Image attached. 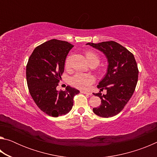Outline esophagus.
<instances>
[{
	"mask_svg": "<svg viewBox=\"0 0 157 157\" xmlns=\"http://www.w3.org/2000/svg\"><path fill=\"white\" fill-rule=\"evenodd\" d=\"M81 93H82V94H87V95H91V93H89V92H86V91H82Z\"/></svg>",
	"mask_w": 157,
	"mask_h": 157,
	"instance_id": "34e87169",
	"label": "esophagus"
}]
</instances>
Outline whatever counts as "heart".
<instances>
[{
  "instance_id": "b5f03b06",
  "label": "heart",
  "mask_w": 157,
  "mask_h": 157,
  "mask_svg": "<svg viewBox=\"0 0 157 157\" xmlns=\"http://www.w3.org/2000/svg\"><path fill=\"white\" fill-rule=\"evenodd\" d=\"M85 55L89 63H95L98 65L100 62V57L96 53L88 50L85 52ZM71 55H68L66 57L64 62V66L66 68L70 67V62H71ZM95 82L94 77L89 75V74H83V73H77L71 79V82L74 86L77 88L88 90L91 87V85Z\"/></svg>"
}]
</instances>
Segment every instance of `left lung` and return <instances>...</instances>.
Listing matches in <instances>:
<instances>
[{
	"label": "left lung",
	"instance_id": "left-lung-1",
	"mask_svg": "<svg viewBox=\"0 0 157 157\" xmlns=\"http://www.w3.org/2000/svg\"><path fill=\"white\" fill-rule=\"evenodd\" d=\"M86 45L100 50L105 55L109 65L105 78L99 82L100 91L94 95L101 99V105L93 109L94 113L102 118L117 115L123 109L136 89L139 69L134 55L113 41ZM107 90L105 95L101 94Z\"/></svg>",
	"mask_w": 157,
	"mask_h": 157
}]
</instances>
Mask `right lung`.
Masks as SVG:
<instances>
[{"mask_svg": "<svg viewBox=\"0 0 157 157\" xmlns=\"http://www.w3.org/2000/svg\"><path fill=\"white\" fill-rule=\"evenodd\" d=\"M73 46L67 41L52 39L36 47L26 66L29 92L40 109L47 115H65L73 106V98L79 91L67 86L57 91L64 70V62Z\"/></svg>", "mask_w": 157, "mask_h": 157, "instance_id": "obj_1", "label": "right lung"}]
</instances>
